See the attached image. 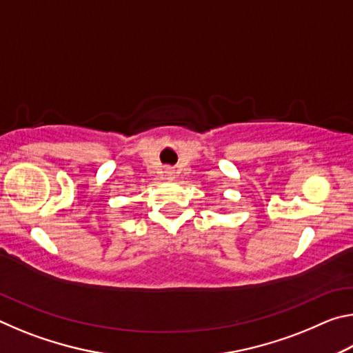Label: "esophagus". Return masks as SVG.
Returning a JSON list of instances; mask_svg holds the SVG:
<instances>
[{
  "instance_id": "34e87169",
  "label": "esophagus",
  "mask_w": 353,
  "mask_h": 353,
  "mask_svg": "<svg viewBox=\"0 0 353 353\" xmlns=\"http://www.w3.org/2000/svg\"><path fill=\"white\" fill-rule=\"evenodd\" d=\"M165 176H166V179H172L174 177V170L172 168H165Z\"/></svg>"
}]
</instances>
